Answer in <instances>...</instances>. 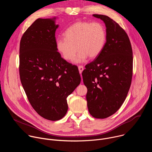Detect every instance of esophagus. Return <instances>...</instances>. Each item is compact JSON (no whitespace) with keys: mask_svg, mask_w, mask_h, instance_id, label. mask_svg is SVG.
Wrapping results in <instances>:
<instances>
[{"mask_svg":"<svg viewBox=\"0 0 152 152\" xmlns=\"http://www.w3.org/2000/svg\"><path fill=\"white\" fill-rule=\"evenodd\" d=\"M78 69H79V73H82V71L83 70V67L82 66H79L78 67Z\"/></svg>","mask_w":152,"mask_h":152,"instance_id":"34e87169","label":"esophagus"}]
</instances>
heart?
Returning a JSON list of instances; mask_svg holds the SVG:
<instances>
[{
	"label": "heart",
	"mask_w": 152,
	"mask_h": 152,
	"mask_svg": "<svg viewBox=\"0 0 152 152\" xmlns=\"http://www.w3.org/2000/svg\"><path fill=\"white\" fill-rule=\"evenodd\" d=\"M64 36L65 38L57 39L56 48L67 61L73 60L79 49L80 52L75 60L76 62H83L88 56L97 57L102 51L106 40V29L99 22L77 21L66 31Z\"/></svg>",
	"instance_id": "b5f03b06"
}]
</instances>
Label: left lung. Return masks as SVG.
I'll return each mask as SVG.
<instances>
[{"label": "left lung", "instance_id": "1", "mask_svg": "<svg viewBox=\"0 0 152 152\" xmlns=\"http://www.w3.org/2000/svg\"><path fill=\"white\" fill-rule=\"evenodd\" d=\"M93 15L104 23L106 40L101 53L86 65L82 75L89 113L103 119L115 113L126 98L132 77L133 53L127 34L117 23L104 15Z\"/></svg>", "mask_w": 152, "mask_h": 152}]
</instances>
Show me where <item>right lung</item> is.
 <instances>
[{"label":"right lung","mask_w":152,"mask_h":152,"mask_svg":"<svg viewBox=\"0 0 152 152\" xmlns=\"http://www.w3.org/2000/svg\"><path fill=\"white\" fill-rule=\"evenodd\" d=\"M56 17L38 18L20 43L21 83L34 110L45 119L56 121L68 110L67 97L80 83L77 66L58 52Z\"/></svg>","instance_id":"1"}]
</instances>
